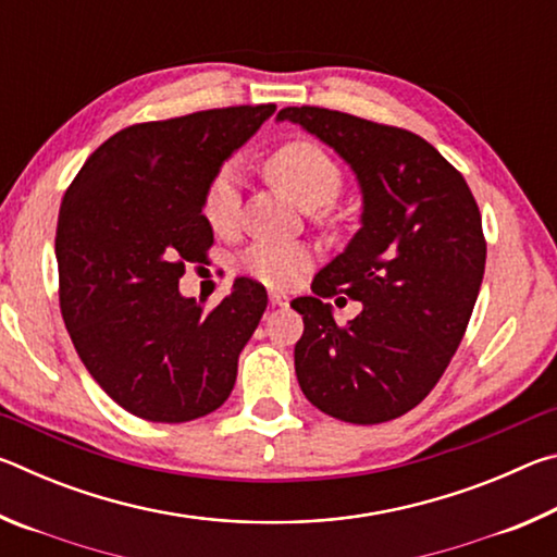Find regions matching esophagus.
Masks as SVG:
<instances>
[{
  "mask_svg": "<svg viewBox=\"0 0 557 557\" xmlns=\"http://www.w3.org/2000/svg\"><path fill=\"white\" fill-rule=\"evenodd\" d=\"M289 297L285 295V292H277V289H270V305L272 307H287Z\"/></svg>",
  "mask_w": 557,
  "mask_h": 557,
  "instance_id": "esophagus-1",
  "label": "esophagus"
}]
</instances>
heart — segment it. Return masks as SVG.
<instances>
[{"mask_svg":"<svg viewBox=\"0 0 557 557\" xmlns=\"http://www.w3.org/2000/svg\"><path fill=\"white\" fill-rule=\"evenodd\" d=\"M265 174L299 209L319 211L336 201L344 174L326 149L309 139H292L268 157ZM240 206L238 172L223 166L203 191V219L213 231H228ZM309 250L299 243H256L243 252L240 268L248 277L270 287H287L307 270Z\"/></svg>","mask_w":557,"mask_h":557,"instance_id":"obj_1","label":"heart"}]
</instances>
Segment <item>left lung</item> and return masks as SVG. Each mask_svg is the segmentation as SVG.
Listing matches in <instances>:
<instances>
[{
	"label": "left lung",
	"instance_id": "1",
	"mask_svg": "<svg viewBox=\"0 0 557 557\" xmlns=\"http://www.w3.org/2000/svg\"><path fill=\"white\" fill-rule=\"evenodd\" d=\"M354 169L361 228L292 299L305 319L295 346L301 393L354 425L400 418L428 398L467 332L484 277L482 213L455 166L408 129L326 108H285ZM342 290L362 314L336 325L324 296Z\"/></svg>",
	"mask_w": 557,
	"mask_h": 557
}]
</instances>
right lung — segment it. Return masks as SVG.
<instances>
[{"label": "right lung", "mask_w": 557, "mask_h": 557, "mask_svg": "<svg viewBox=\"0 0 557 557\" xmlns=\"http://www.w3.org/2000/svg\"><path fill=\"white\" fill-rule=\"evenodd\" d=\"M272 112V102L219 108L120 129L63 196L55 228L63 322L88 373L137 418L188 422L233 391L268 292L235 277L231 295L203 309L182 297L178 277L213 245L201 211L206 186Z\"/></svg>", "instance_id": "add662e5"}]
</instances>
